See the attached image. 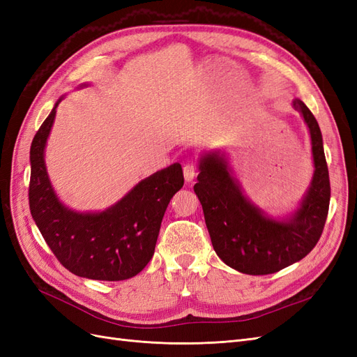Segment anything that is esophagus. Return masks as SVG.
I'll list each match as a JSON object with an SVG mask.
<instances>
[{
    "label": "esophagus",
    "mask_w": 357,
    "mask_h": 357,
    "mask_svg": "<svg viewBox=\"0 0 357 357\" xmlns=\"http://www.w3.org/2000/svg\"><path fill=\"white\" fill-rule=\"evenodd\" d=\"M183 176H185L186 183H190L193 178L197 177V168L193 164H186L183 167Z\"/></svg>",
    "instance_id": "1"
}]
</instances>
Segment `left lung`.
Returning a JSON list of instances; mask_svg holds the SVG:
<instances>
[{
  "mask_svg": "<svg viewBox=\"0 0 357 357\" xmlns=\"http://www.w3.org/2000/svg\"><path fill=\"white\" fill-rule=\"evenodd\" d=\"M308 126L314 172L298 208L274 218L248 199L220 150L199 158L198 183L193 186L202 205L214 252L222 261L248 275L274 274L304 259L325 228L331 185L323 138L316 117L301 100H294Z\"/></svg>",
  "mask_w": 357,
  "mask_h": 357,
  "instance_id": "left-lung-1",
  "label": "left lung"
}]
</instances>
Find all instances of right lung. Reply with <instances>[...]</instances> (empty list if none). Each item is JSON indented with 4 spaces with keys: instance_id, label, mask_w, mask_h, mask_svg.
Wrapping results in <instances>:
<instances>
[{
    "instance_id": "add662e5",
    "label": "right lung",
    "mask_w": 357,
    "mask_h": 357,
    "mask_svg": "<svg viewBox=\"0 0 357 357\" xmlns=\"http://www.w3.org/2000/svg\"><path fill=\"white\" fill-rule=\"evenodd\" d=\"M86 86V84H83ZM31 144L29 208L43 238L70 273L102 282H121L150 262L162 219L174 193L183 188L178 162L138 181L104 211H75L58 198L45 160V149L56 107Z\"/></svg>"
}]
</instances>
